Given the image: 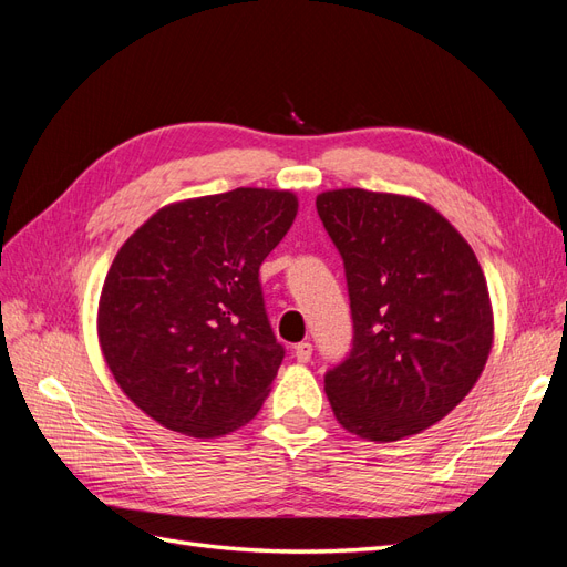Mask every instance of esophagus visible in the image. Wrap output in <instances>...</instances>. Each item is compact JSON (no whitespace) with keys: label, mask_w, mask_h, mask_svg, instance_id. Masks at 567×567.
I'll return each instance as SVG.
<instances>
[{"label":"esophagus","mask_w":567,"mask_h":567,"mask_svg":"<svg viewBox=\"0 0 567 567\" xmlns=\"http://www.w3.org/2000/svg\"><path fill=\"white\" fill-rule=\"evenodd\" d=\"M296 359H298L300 364L310 362V359H312V342H307V340L298 342V346H296Z\"/></svg>","instance_id":"esophagus-1"}]
</instances>
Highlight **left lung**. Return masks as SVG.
Here are the masks:
<instances>
[{
  "mask_svg": "<svg viewBox=\"0 0 567 567\" xmlns=\"http://www.w3.org/2000/svg\"><path fill=\"white\" fill-rule=\"evenodd\" d=\"M342 257L352 348L323 373L350 433L392 442L437 423L466 398L492 348L485 274L431 205L364 188L317 196Z\"/></svg>",
  "mask_w": 567,
  "mask_h": 567,
  "instance_id": "left-lung-1",
  "label": "left lung"
}]
</instances>
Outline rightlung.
Listing matches in <instances>:
<instances>
[{
	"mask_svg": "<svg viewBox=\"0 0 567 567\" xmlns=\"http://www.w3.org/2000/svg\"><path fill=\"white\" fill-rule=\"evenodd\" d=\"M296 215L293 194L234 188L163 208L120 248L99 340L144 414L194 437L227 435L257 414L286 354L260 265Z\"/></svg>",
	"mask_w": 567,
	"mask_h": 567,
	"instance_id": "1",
	"label": "right lung"
}]
</instances>
